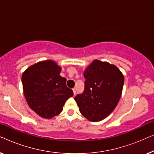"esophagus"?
<instances>
[{
    "label": "esophagus",
    "mask_w": 154,
    "mask_h": 154,
    "mask_svg": "<svg viewBox=\"0 0 154 154\" xmlns=\"http://www.w3.org/2000/svg\"><path fill=\"white\" fill-rule=\"evenodd\" d=\"M73 94L75 95V94H76V90H75V88H73Z\"/></svg>",
    "instance_id": "34e87169"
}]
</instances>
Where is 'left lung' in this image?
Here are the masks:
<instances>
[{"label":"left lung","instance_id":"8db88e82","mask_svg":"<svg viewBox=\"0 0 154 154\" xmlns=\"http://www.w3.org/2000/svg\"><path fill=\"white\" fill-rule=\"evenodd\" d=\"M85 88L77 94L81 114L92 122L102 121L116 106L121 98L124 77L119 69L107 62L94 60L84 72Z\"/></svg>","mask_w":154,"mask_h":154}]
</instances>
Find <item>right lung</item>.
Segmentation results:
<instances>
[{"label":"right lung","mask_w":154,"mask_h":154,"mask_svg":"<svg viewBox=\"0 0 154 154\" xmlns=\"http://www.w3.org/2000/svg\"><path fill=\"white\" fill-rule=\"evenodd\" d=\"M61 67L52 61L38 62L23 73L24 94L30 108L45 119L62 112L65 102L73 95L66 85V79L60 75Z\"/></svg>","instance_id":"add662e5"}]
</instances>
